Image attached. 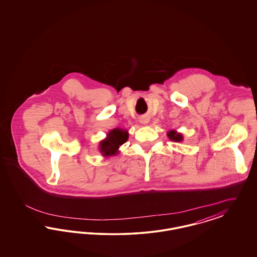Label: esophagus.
Here are the masks:
<instances>
[{
  "instance_id": "34e87169",
  "label": "esophagus",
  "mask_w": 257,
  "mask_h": 257,
  "mask_svg": "<svg viewBox=\"0 0 257 257\" xmlns=\"http://www.w3.org/2000/svg\"><path fill=\"white\" fill-rule=\"evenodd\" d=\"M140 121L143 123V124H147V123H148V121H149V119L147 118V116H143V117H141Z\"/></svg>"
}]
</instances>
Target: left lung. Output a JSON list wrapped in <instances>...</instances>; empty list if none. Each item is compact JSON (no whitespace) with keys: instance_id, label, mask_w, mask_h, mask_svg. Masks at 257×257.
<instances>
[{"instance_id":"obj_1","label":"left lung","mask_w":257,"mask_h":257,"mask_svg":"<svg viewBox=\"0 0 257 257\" xmlns=\"http://www.w3.org/2000/svg\"><path fill=\"white\" fill-rule=\"evenodd\" d=\"M168 137L171 141L173 142H182L183 141V136L180 133H177L175 130H171L170 132H168Z\"/></svg>"}]
</instances>
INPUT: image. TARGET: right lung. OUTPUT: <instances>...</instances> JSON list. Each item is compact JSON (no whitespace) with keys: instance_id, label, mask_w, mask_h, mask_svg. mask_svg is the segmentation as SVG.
I'll return each mask as SVG.
<instances>
[{"instance_id":"right-lung-1","label":"right lung","mask_w":257,"mask_h":257,"mask_svg":"<svg viewBox=\"0 0 257 257\" xmlns=\"http://www.w3.org/2000/svg\"><path fill=\"white\" fill-rule=\"evenodd\" d=\"M129 134L126 130L115 128L108 133V137L99 144V150L105 157L113 156L118 153V148L128 140Z\"/></svg>"}]
</instances>
